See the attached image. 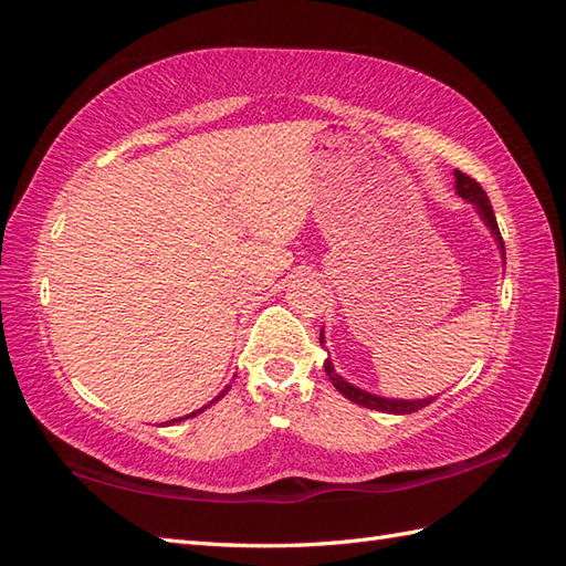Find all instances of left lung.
<instances>
[{
    "mask_svg": "<svg viewBox=\"0 0 566 566\" xmlns=\"http://www.w3.org/2000/svg\"><path fill=\"white\" fill-rule=\"evenodd\" d=\"M455 188H458V193H460L464 200H470V203H474L476 210H480L482 220L489 224V230H492L494 237H496L501 254H504V240H501V232H499V224H496V218H494L492 203H489V198H486V193H484V188L480 186V181H474V179L468 177V174H464V171L455 169ZM319 342H324L322 334H319ZM324 370H326V375H329V380L334 382V387L338 389V392H342L346 399L356 401V405L366 407V409L385 411V413H411V411H419V409H423V407H429L431 401H433L431 397H429V399H417V401H411V399H385V397H375V395H370V392H363V389H358V387H354V385H348V382L342 378V375H336V373H334V366H332V360H324Z\"/></svg>",
    "mask_w": 566,
    "mask_h": 566,
    "instance_id": "8db88e82",
    "label": "left lung"
}]
</instances>
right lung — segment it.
Segmentation results:
<instances>
[{
  "mask_svg": "<svg viewBox=\"0 0 566 566\" xmlns=\"http://www.w3.org/2000/svg\"><path fill=\"white\" fill-rule=\"evenodd\" d=\"M230 387H232V385H228V387H224V389H222V392H220V395H218L216 399H212V401H210V405H216V401H218V399H222L224 395H228V392H230ZM210 405H208V407H210ZM208 407H203V409H208ZM203 409H198V411H193V413H188V417H184V419H191V417H196V413H200V411H203ZM174 421H181V419H174ZM174 421H169V423H174Z\"/></svg>",
  "mask_w": 566,
  "mask_h": 566,
  "instance_id": "1",
  "label": "right lung"
}]
</instances>
